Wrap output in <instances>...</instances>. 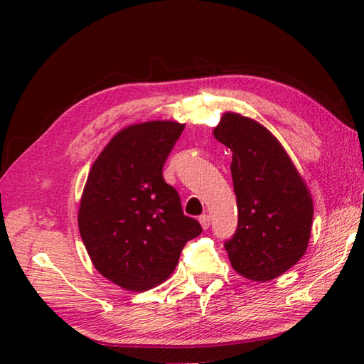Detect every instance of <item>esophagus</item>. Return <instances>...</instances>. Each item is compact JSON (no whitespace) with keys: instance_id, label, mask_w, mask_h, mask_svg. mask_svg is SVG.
Listing matches in <instances>:
<instances>
[{"instance_id":"esophagus-1","label":"esophagus","mask_w":364,"mask_h":364,"mask_svg":"<svg viewBox=\"0 0 364 364\" xmlns=\"http://www.w3.org/2000/svg\"><path fill=\"white\" fill-rule=\"evenodd\" d=\"M198 222H200V225H202L203 230L210 228V215H208V214H202V215H200Z\"/></svg>"}]
</instances>
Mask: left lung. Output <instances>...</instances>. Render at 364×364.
Wrapping results in <instances>:
<instances>
[{"mask_svg":"<svg viewBox=\"0 0 364 364\" xmlns=\"http://www.w3.org/2000/svg\"><path fill=\"white\" fill-rule=\"evenodd\" d=\"M233 151L231 178L237 228L225 250L252 282H269L304 257L311 236L313 198L289 154L257 120L225 112L213 131Z\"/></svg>","mask_w":364,"mask_h":364,"instance_id":"1","label":"left lung"}]
</instances>
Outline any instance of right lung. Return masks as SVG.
<instances>
[{
  "mask_svg": "<svg viewBox=\"0 0 364 364\" xmlns=\"http://www.w3.org/2000/svg\"><path fill=\"white\" fill-rule=\"evenodd\" d=\"M183 129L175 120L120 129L92 164L84 186L78 211L84 247L98 272L127 291L166 282L183 247L202 233L162 176Z\"/></svg>",
  "mask_w": 364,
  "mask_h": 364,
  "instance_id": "add662e5",
  "label": "right lung"
}]
</instances>
